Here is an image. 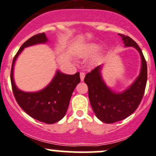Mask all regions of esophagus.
Listing matches in <instances>:
<instances>
[{"instance_id":"34e87169","label":"esophagus","mask_w":156,"mask_h":156,"mask_svg":"<svg viewBox=\"0 0 156 156\" xmlns=\"http://www.w3.org/2000/svg\"><path fill=\"white\" fill-rule=\"evenodd\" d=\"M85 73H83V72L80 73V80H81V81H83L84 78H85Z\"/></svg>"}]
</instances>
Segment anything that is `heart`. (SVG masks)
Masks as SVG:
<instances>
[{
    "label": "heart",
    "instance_id": "b5f03b06",
    "mask_svg": "<svg viewBox=\"0 0 156 156\" xmlns=\"http://www.w3.org/2000/svg\"><path fill=\"white\" fill-rule=\"evenodd\" d=\"M99 48H100V46H99V45L97 44V43H87V44L83 45V46H81L79 48L77 51L76 52V55L77 56V57H83V58L90 57V56L97 53L98 51H99Z\"/></svg>",
    "mask_w": 156,
    "mask_h": 156
}]
</instances>
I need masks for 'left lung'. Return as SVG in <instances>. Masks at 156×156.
Masks as SVG:
<instances>
[{
	"instance_id": "left-lung-1",
	"label": "left lung",
	"mask_w": 156,
	"mask_h": 156,
	"mask_svg": "<svg viewBox=\"0 0 156 156\" xmlns=\"http://www.w3.org/2000/svg\"><path fill=\"white\" fill-rule=\"evenodd\" d=\"M125 47H133L141 57L139 76L130 86L122 91L112 90L101 74L103 65L85 75L84 82L88 87V97L96 116L107 124L114 123L130 116L139 107L144 94L147 80V67L144 55L137 43L130 37L119 34Z\"/></svg>"
}]
</instances>
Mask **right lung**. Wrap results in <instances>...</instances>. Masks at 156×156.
I'll list each match as a JSON object with an SVG mask.
<instances>
[{"mask_svg":"<svg viewBox=\"0 0 156 156\" xmlns=\"http://www.w3.org/2000/svg\"><path fill=\"white\" fill-rule=\"evenodd\" d=\"M48 42L45 33H42L31 37L21 45L12 62L11 83L15 99L28 115L40 122L54 124L66 115L73 90L80 83V73L66 74L57 70L48 85L34 92H26L19 89L14 79V66L24 48L31 45L45 44Z\"/></svg>","mask_w":156,"mask_h":156,"instance_id":"obj_1","label":"right lung"}]
</instances>
